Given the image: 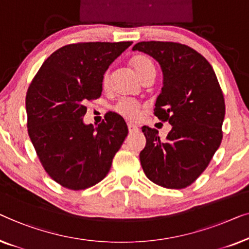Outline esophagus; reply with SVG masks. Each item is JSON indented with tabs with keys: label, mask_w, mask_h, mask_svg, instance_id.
<instances>
[{
	"label": "esophagus",
	"mask_w": 249,
	"mask_h": 249,
	"mask_svg": "<svg viewBox=\"0 0 249 249\" xmlns=\"http://www.w3.org/2000/svg\"><path fill=\"white\" fill-rule=\"evenodd\" d=\"M127 127H128V131H129V133H133V132H135V131H138V126H135L134 124H127Z\"/></svg>",
	"instance_id": "34e87169"
}]
</instances>
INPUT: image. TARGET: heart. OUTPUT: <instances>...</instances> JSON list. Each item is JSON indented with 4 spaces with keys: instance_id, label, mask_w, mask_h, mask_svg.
<instances>
[{
    "instance_id": "obj_1",
    "label": "heart",
    "mask_w": 249,
    "mask_h": 249,
    "mask_svg": "<svg viewBox=\"0 0 249 249\" xmlns=\"http://www.w3.org/2000/svg\"><path fill=\"white\" fill-rule=\"evenodd\" d=\"M131 66L140 80H142L149 74H156L155 64H153L152 59L146 55L134 56L131 61ZM110 75V70H107L103 76V81H101L104 88H107L109 86ZM115 109L118 114H121L122 116L129 121H135L140 117V106L135 103H131V101H121L116 105Z\"/></svg>"
}]
</instances>
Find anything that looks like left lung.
<instances>
[{
    "label": "left lung",
    "mask_w": 249,
    "mask_h": 249,
    "mask_svg": "<svg viewBox=\"0 0 249 249\" xmlns=\"http://www.w3.org/2000/svg\"><path fill=\"white\" fill-rule=\"evenodd\" d=\"M133 51L159 63L163 81L155 115L171 125L166 140L143 126L145 148L140 161L159 186L180 190L197 179L222 140L225 99L212 66L193 48L170 41H141Z\"/></svg>",
    "instance_id": "1"
}]
</instances>
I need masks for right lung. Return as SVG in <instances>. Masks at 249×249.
<instances>
[{
    "mask_svg": "<svg viewBox=\"0 0 249 249\" xmlns=\"http://www.w3.org/2000/svg\"><path fill=\"white\" fill-rule=\"evenodd\" d=\"M132 41L63 46L40 66L26 96L28 134L46 173L63 187L86 190L103 180L128 129L108 113L83 123L86 103L103 92V76Z\"/></svg>",
    "mask_w": 249,
    "mask_h": 249,
    "instance_id": "add662e5",
    "label": "right lung"
}]
</instances>
